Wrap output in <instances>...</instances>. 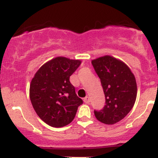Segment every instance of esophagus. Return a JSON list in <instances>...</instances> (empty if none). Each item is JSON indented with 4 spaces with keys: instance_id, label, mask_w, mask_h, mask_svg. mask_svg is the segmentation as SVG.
Listing matches in <instances>:
<instances>
[{
    "instance_id": "34e87169",
    "label": "esophagus",
    "mask_w": 158,
    "mask_h": 158,
    "mask_svg": "<svg viewBox=\"0 0 158 158\" xmlns=\"http://www.w3.org/2000/svg\"><path fill=\"white\" fill-rule=\"evenodd\" d=\"M83 101H84V102L87 103V104H88V103L90 102V98H89V97L86 96V97H85V98H83Z\"/></svg>"
}]
</instances>
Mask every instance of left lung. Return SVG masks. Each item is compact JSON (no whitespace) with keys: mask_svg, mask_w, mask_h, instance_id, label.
<instances>
[{"mask_svg":"<svg viewBox=\"0 0 158 158\" xmlns=\"http://www.w3.org/2000/svg\"><path fill=\"white\" fill-rule=\"evenodd\" d=\"M92 64L106 96V106L101 111H94L95 116L102 123L114 125L128 114L136 101L135 75L124 62L111 56L92 60Z\"/></svg>","mask_w":158,"mask_h":158,"instance_id":"8db88e82","label":"left lung"}]
</instances>
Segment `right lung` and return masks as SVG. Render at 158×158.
<instances>
[{
	"instance_id": "obj_1",
	"label": "right lung",
	"mask_w": 158,
	"mask_h": 158,
	"mask_svg": "<svg viewBox=\"0 0 158 158\" xmlns=\"http://www.w3.org/2000/svg\"><path fill=\"white\" fill-rule=\"evenodd\" d=\"M81 60L57 56L44 63L34 75L30 85V98L37 115L54 128L73 122L82 100L77 96L69 77Z\"/></svg>"
}]
</instances>
